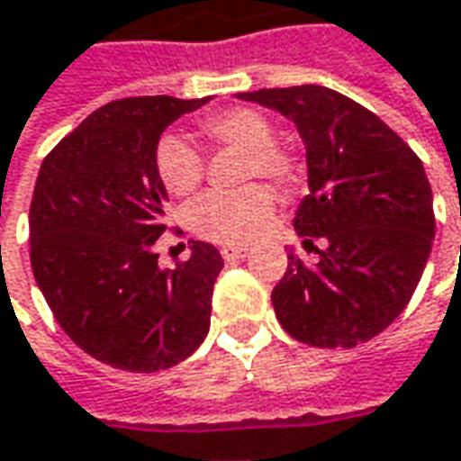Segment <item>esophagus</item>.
<instances>
[{
    "mask_svg": "<svg viewBox=\"0 0 461 461\" xmlns=\"http://www.w3.org/2000/svg\"><path fill=\"white\" fill-rule=\"evenodd\" d=\"M247 255V247L244 244H224L221 247V257L227 259V262H237V259H242Z\"/></svg>",
    "mask_w": 461,
    "mask_h": 461,
    "instance_id": "obj_1",
    "label": "esophagus"
}]
</instances>
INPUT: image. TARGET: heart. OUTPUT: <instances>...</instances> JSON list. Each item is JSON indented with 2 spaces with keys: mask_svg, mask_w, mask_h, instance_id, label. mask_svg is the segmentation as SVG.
I'll use <instances>...</instances> for the list:
<instances>
[{
  "mask_svg": "<svg viewBox=\"0 0 461 461\" xmlns=\"http://www.w3.org/2000/svg\"><path fill=\"white\" fill-rule=\"evenodd\" d=\"M199 133L206 140L244 151L242 178L262 176L290 189L300 178V164L293 153L275 143V128L259 111L230 108L204 118ZM153 171L161 189L186 199L202 186L204 161L199 151L176 133H164L153 149ZM275 199L267 186L247 184L242 189L212 191L189 209V227L212 242H249L270 224Z\"/></svg>",
  "mask_w": 461,
  "mask_h": 461,
  "instance_id": "b5f03b06",
  "label": "heart"
}]
</instances>
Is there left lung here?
<instances>
[{
  "instance_id": "1",
  "label": "left lung",
  "mask_w": 461,
  "mask_h": 461,
  "mask_svg": "<svg viewBox=\"0 0 461 461\" xmlns=\"http://www.w3.org/2000/svg\"><path fill=\"white\" fill-rule=\"evenodd\" d=\"M237 98L297 125L310 194L295 230L328 240L312 270L287 255V272L272 290L277 321L315 348L371 340L409 305L431 252L434 206L419 156L378 115L330 87H270Z\"/></svg>"
}]
</instances>
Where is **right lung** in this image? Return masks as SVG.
I'll list each match as a JSON object with an SVG mask.
<instances>
[{
  "mask_svg": "<svg viewBox=\"0 0 461 461\" xmlns=\"http://www.w3.org/2000/svg\"><path fill=\"white\" fill-rule=\"evenodd\" d=\"M206 100H113L40 166L30 204L34 280L68 338L113 368H171L209 330L212 290L224 267L217 247L191 242V257L174 270H161L153 252L166 231L156 140Z\"/></svg>",
  "mask_w": 461,
  "mask_h": 461,
  "instance_id": "add662e5",
  "label": "right lung"
}]
</instances>
